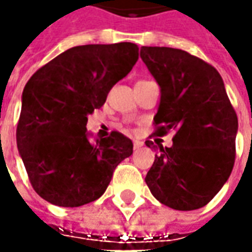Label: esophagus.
<instances>
[{
    "label": "esophagus",
    "mask_w": 252,
    "mask_h": 252,
    "mask_svg": "<svg viewBox=\"0 0 252 252\" xmlns=\"http://www.w3.org/2000/svg\"><path fill=\"white\" fill-rule=\"evenodd\" d=\"M143 144H144L143 141H140V140H134V141H133V149H134V150H139V149H140V147H141V146H143Z\"/></svg>",
    "instance_id": "obj_1"
}]
</instances>
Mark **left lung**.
I'll return each mask as SVG.
<instances>
[{
	"label": "left lung",
	"mask_w": 252,
	"mask_h": 252,
	"mask_svg": "<svg viewBox=\"0 0 252 252\" xmlns=\"http://www.w3.org/2000/svg\"><path fill=\"white\" fill-rule=\"evenodd\" d=\"M140 57L161 87L153 134L175 133L174 144L165 149L146 140V146L158 150L146 184L168 208H203L231 174L237 113L212 64L172 47L143 46Z\"/></svg>",
	"instance_id": "8db88e82"
}]
</instances>
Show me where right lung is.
Masks as SVG:
<instances>
[{
    "mask_svg": "<svg viewBox=\"0 0 252 252\" xmlns=\"http://www.w3.org/2000/svg\"><path fill=\"white\" fill-rule=\"evenodd\" d=\"M137 44L75 46L42 65L26 83L16 144L34 192L56 206L77 208L102 196L118 164L133 153L113 130L88 140V113L130 73Z\"/></svg>",
    "mask_w": 252,
    "mask_h": 252,
    "instance_id": "add662e5",
    "label": "right lung"
}]
</instances>
